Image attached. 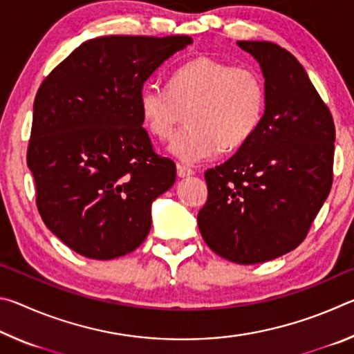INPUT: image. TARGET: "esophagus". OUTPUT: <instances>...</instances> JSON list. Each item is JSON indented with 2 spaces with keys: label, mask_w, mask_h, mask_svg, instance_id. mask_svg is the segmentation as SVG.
Here are the masks:
<instances>
[{
  "label": "esophagus",
  "mask_w": 354,
  "mask_h": 354,
  "mask_svg": "<svg viewBox=\"0 0 354 354\" xmlns=\"http://www.w3.org/2000/svg\"><path fill=\"white\" fill-rule=\"evenodd\" d=\"M176 170H178V176H179V178H187V176H192V175H194V170H192L190 167H187V165H181V164H178Z\"/></svg>",
  "instance_id": "1"
}]
</instances>
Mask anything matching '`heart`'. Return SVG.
<instances>
[{
	"label": "heart",
	"instance_id": "1",
	"mask_svg": "<svg viewBox=\"0 0 354 354\" xmlns=\"http://www.w3.org/2000/svg\"><path fill=\"white\" fill-rule=\"evenodd\" d=\"M263 109L266 86L256 70L209 56L173 71L169 91L149 84L139 95L142 123L156 139L169 140L187 118L170 145V153L185 164L245 145L259 128Z\"/></svg>",
	"mask_w": 354,
	"mask_h": 354
}]
</instances>
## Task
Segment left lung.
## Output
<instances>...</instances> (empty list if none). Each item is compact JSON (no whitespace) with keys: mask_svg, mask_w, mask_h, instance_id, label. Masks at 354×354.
<instances>
[{"mask_svg":"<svg viewBox=\"0 0 354 354\" xmlns=\"http://www.w3.org/2000/svg\"><path fill=\"white\" fill-rule=\"evenodd\" d=\"M259 64L266 109L237 153L205 173L198 227L214 253L237 263L277 259L304 241L333 184L335 129L328 107L289 51L241 40Z\"/></svg>","mask_w":354,"mask_h":354,"instance_id":"left-lung-1","label":"left lung"}]
</instances>
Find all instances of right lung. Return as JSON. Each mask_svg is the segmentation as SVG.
<instances>
[{
  "label": "right lung",
  "mask_w": 354,
  "mask_h": 354,
  "mask_svg": "<svg viewBox=\"0 0 354 354\" xmlns=\"http://www.w3.org/2000/svg\"><path fill=\"white\" fill-rule=\"evenodd\" d=\"M189 35H107L84 41L41 82L28 167L53 234L81 256L115 259L151 230L153 201L176 179L153 151L139 95Z\"/></svg>",
  "instance_id": "1"
}]
</instances>
